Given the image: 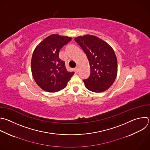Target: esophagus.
<instances>
[{"mask_svg":"<svg viewBox=\"0 0 150 150\" xmlns=\"http://www.w3.org/2000/svg\"><path fill=\"white\" fill-rule=\"evenodd\" d=\"M75 71H76V72H78L79 71V66H76V67L75 68Z\"/></svg>","mask_w":150,"mask_h":150,"instance_id":"obj_1","label":"esophagus"}]
</instances>
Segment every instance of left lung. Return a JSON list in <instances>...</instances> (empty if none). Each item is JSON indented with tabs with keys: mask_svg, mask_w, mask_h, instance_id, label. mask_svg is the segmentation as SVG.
I'll return each mask as SVG.
<instances>
[{
	"mask_svg": "<svg viewBox=\"0 0 150 150\" xmlns=\"http://www.w3.org/2000/svg\"><path fill=\"white\" fill-rule=\"evenodd\" d=\"M89 62L90 75L83 79L85 87L93 92H102L114 83L117 75V59L113 49L103 40L93 35L75 38Z\"/></svg>",
	"mask_w": 150,
	"mask_h": 150,
	"instance_id": "1",
	"label": "left lung"
}]
</instances>
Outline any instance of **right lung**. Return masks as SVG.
Instances as JSON below:
<instances>
[{
  "label": "right lung",
  "instance_id": "add662e5",
  "mask_svg": "<svg viewBox=\"0 0 150 150\" xmlns=\"http://www.w3.org/2000/svg\"><path fill=\"white\" fill-rule=\"evenodd\" d=\"M71 38L54 34L42 40L35 48L31 60L34 80L43 90L56 92L65 88L74 72L67 71L65 62L59 58L60 49Z\"/></svg>",
  "mask_w": 150,
  "mask_h": 150
}]
</instances>
